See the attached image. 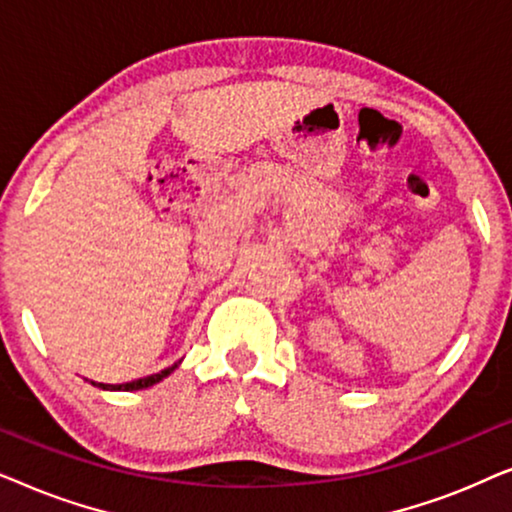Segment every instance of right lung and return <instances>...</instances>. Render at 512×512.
Segmentation results:
<instances>
[{
  "instance_id": "right-lung-1",
  "label": "right lung",
  "mask_w": 512,
  "mask_h": 512,
  "mask_svg": "<svg viewBox=\"0 0 512 512\" xmlns=\"http://www.w3.org/2000/svg\"><path fill=\"white\" fill-rule=\"evenodd\" d=\"M177 368V363H174V366H170V368H165V370H160V373H153V375H146V377H139V380H132V382H125V384H102V382H93L95 387H100V389H118V391H130V389H144V387H151V384H156V382H160L163 380V377H167L172 373V370Z\"/></svg>"
}]
</instances>
